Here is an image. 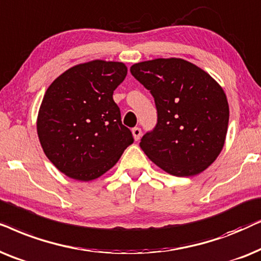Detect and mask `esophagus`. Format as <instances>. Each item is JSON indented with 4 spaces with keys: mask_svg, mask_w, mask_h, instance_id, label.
<instances>
[{
    "mask_svg": "<svg viewBox=\"0 0 261 261\" xmlns=\"http://www.w3.org/2000/svg\"><path fill=\"white\" fill-rule=\"evenodd\" d=\"M133 134H134V137H135V141H138L141 138V135H142V131L140 127H134L133 128Z\"/></svg>",
    "mask_w": 261,
    "mask_h": 261,
    "instance_id": "obj_1",
    "label": "esophagus"
}]
</instances>
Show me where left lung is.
Masks as SVG:
<instances>
[{
  "instance_id": "obj_1",
  "label": "left lung",
  "mask_w": 261,
  "mask_h": 261,
  "mask_svg": "<svg viewBox=\"0 0 261 261\" xmlns=\"http://www.w3.org/2000/svg\"><path fill=\"white\" fill-rule=\"evenodd\" d=\"M130 71L154 96L158 124L140 147L156 166L175 176L197 175L223 149L229 123L224 90L181 58H156Z\"/></svg>"
}]
</instances>
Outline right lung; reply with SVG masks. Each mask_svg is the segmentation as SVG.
I'll return each mask as SVG.
<instances>
[{
  "mask_svg": "<svg viewBox=\"0 0 261 261\" xmlns=\"http://www.w3.org/2000/svg\"><path fill=\"white\" fill-rule=\"evenodd\" d=\"M126 74L121 62L90 61L68 69L45 92L38 137L46 158L69 178H99L134 143L113 100V90Z\"/></svg>",
  "mask_w": 261,
  "mask_h": 261,
  "instance_id": "1",
  "label": "right lung"
}]
</instances>
